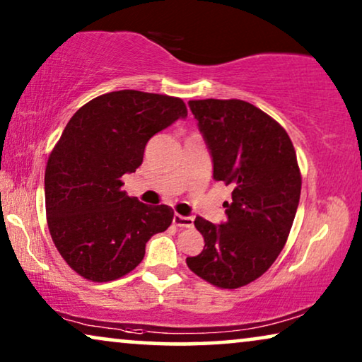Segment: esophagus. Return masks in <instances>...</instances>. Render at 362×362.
Returning <instances> with one entry per match:
<instances>
[{"label": "esophagus", "instance_id": "1", "mask_svg": "<svg viewBox=\"0 0 362 362\" xmlns=\"http://www.w3.org/2000/svg\"><path fill=\"white\" fill-rule=\"evenodd\" d=\"M192 219L191 216H181V214H175L173 216V224L177 226V227H192Z\"/></svg>", "mask_w": 362, "mask_h": 362}]
</instances>
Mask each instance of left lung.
<instances>
[{
  "label": "left lung",
  "mask_w": 362,
  "mask_h": 362,
  "mask_svg": "<svg viewBox=\"0 0 362 362\" xmlns=\"http://www.w3.org/2000/svg\"><path fill=\"white\" fill-rule=\"evenodd\" d=\"M212 158V176L232 187L221 224L196 217L204 237L186 264L219 288H239L264 275L284 249L300 202L301 176L290 136L244 100L187 103Z\"/></svg>",
  "instance_id": "left-lung-1"
}]
</instances>
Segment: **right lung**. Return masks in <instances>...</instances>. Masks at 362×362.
I'll use <instances>...</instances> for the list:
<instances>
[{
	"instance_id": "1",
	"label": "right lung",
	"mask_w": 362,
	"mask_h": 362,
	"mask_svg": "<svg viewBox=\"0 0 362 362\" xmlns=\"http://www.w3.org/2000/svg\"><path fill=\"white\" fill-rule=\"evenodd\" d=\"M181 98L118 90L74 113L47 160L44 191L51 237L83 279L110 281L145 257V245L173 222L170 206H148L122 189L143 163L148 140L186 118Z\"/></svg>"
}]
</instances>
